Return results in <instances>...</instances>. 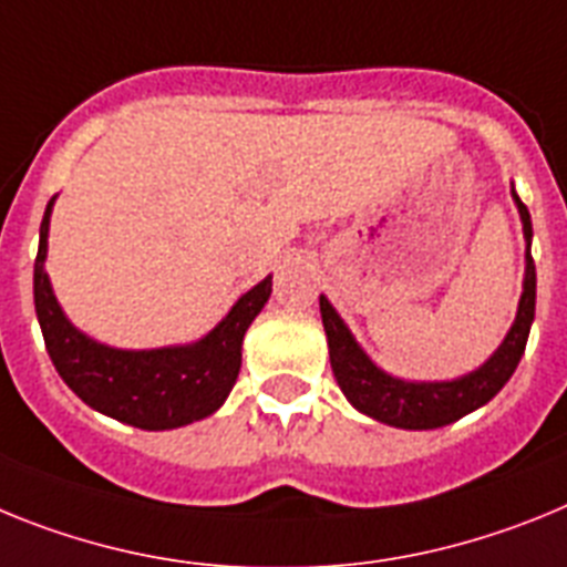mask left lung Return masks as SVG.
<instances>
[{"label":"left lung","instance_id":"left-lung-1","mask_svg":"<svg viewBox=\"0 0 567 567\" xmlns=\"http://www.w3.org/2000/svg\"><path fill=\"white\" fill-rule=\"evenodd\" d=\"M511 194H514L516 208H519L522 234H525V282H522L519 308H516V319L511 324L508 337L502 339L494 357L476 371L451 379V382H408V379L391 377V373L373 365L371 357L359 348L353 333L348 331L342 317L333 311V305L319 297L333 377L357 411L377 422H385V425L405 427V431H431V427L451 425V422L462 420L465 413L491 402L508 382L511 373L519 365L522 353H525V342H528L536 311V268L534 256H530L534 228H530L528 208L522 205L516 190H511Z\"/></svg>","mask_w":567,"mask_h":567}]
</instances>
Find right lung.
Here are the masks:
<instances>
[{
	"mask_svg": "<svg viewBox=\"0 0 567 567\" xmlns=\"http://www.w3.org/2000/svg\"><path fill=\"white\" fill-rule=\"evenodd\" d=\"M53 199L39 228L33 302L51 362L65 385L93 411L142 431H171L219 411L239 377L245 331L270 297V277L243 293L228 317L199 342L154 351L111 348L73 328L53 297L45 274Z\"/></svg>",
	"mask_w": 567,
	"mask_h": 567,
	"instance_id": "add662e5",
	"label": "right lung"
}]
</instances>
